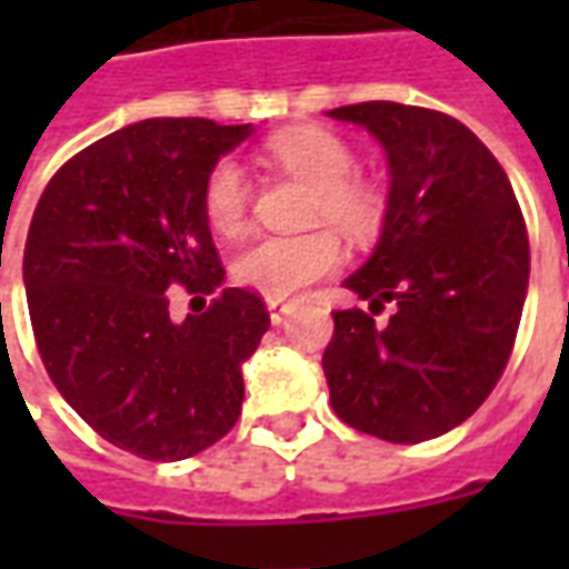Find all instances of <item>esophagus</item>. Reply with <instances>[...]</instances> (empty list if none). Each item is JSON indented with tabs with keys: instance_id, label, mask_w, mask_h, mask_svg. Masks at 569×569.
<instances>
[{
	"instance_id": "34e87169",
	"label": "esophagus",
	"mask_w": 569,
	"mask_h": 569,
	"mask_svg": "<svg viewBox=\"0 0 569 569\" xmlns=\"http://www.w3.org/2000/svg\"><path fill=\"white\" fill-rule=\"evenodd\" d=\"M268 310H271V322H283L286 313L292 310V301H277V298H271Z\"/></svg>"
}]
</instances>
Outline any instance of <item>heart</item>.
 <instances>
[{"label": "heart", "instance_id": "1", "mask_svg": "<svg viewBox=\"0 0 569 569\" xmlns=\"http://www.w3.org/2000/svg\"><path fill=\"white\" fill-rule=\"evenodd\" d=\"M264 154L280 170L310 186V224H335L353 240H366L381 228V191L353 173L357 154L338 133L313 124L286 128L264 142ZM203 212L224 237H237L247 228L249 182L234 161H219L207 173ZM345 259V243L329 228L296 237H261L234 259V280L268 301H283L338 271Z\"/></svg>", "mask_w": 569, "mask_h": 569}]
</instances>
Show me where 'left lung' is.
<instances>
[{
    "label": "left lung",
    "instance_id": "obj_1",
    "mask_svg": "<svg viewBox=\"0 0 569 569\" xmlns=\"http://www.w3.org/2000/svg\"><path fill=\"white\" fill-rule=\"evenodd\" d=\"M329 116L362 124L390 161L381 243L345 283L371 313L332 310V408L383 441L436 439L478 411L512 357L530 277L525 216L500 161L457 118L390 100ZM387 300L395 313L375 327Z\"/></svg>",
    "mask_w": 569,
    "mask_h": 569
}]
</instances>
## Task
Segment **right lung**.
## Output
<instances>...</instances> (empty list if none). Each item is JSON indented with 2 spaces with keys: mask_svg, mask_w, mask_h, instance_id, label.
Returning <instances> with one entry per match:
<instances>
[{
  "mask_svg": "<svg viewBox=\"0 0 569 569\" xmlns=\"http://www.w3.org/2000/svg\"><path fill=\"white\" fill-rule=\"evenodd\" d=\"M249 124L149 118L72 154L32 212L23 283L48 378L79 418L142 460H186L231 432L240 366L271 326L264 298L222 289L203 182ZM212 295L169 317L172 286Z\"/></svg>",
  "mask_w": 569,
  "mask_h": 569,
  "instance_id": "obj_1",
  "label": "right lung"
}]
</instances>
